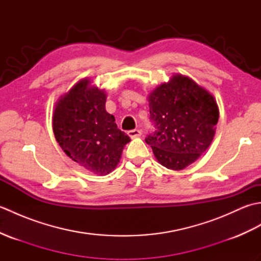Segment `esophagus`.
<instances>
[{
  "mask_svg": "<svg viewBox=\"0 0 261 261\" xmlns=\"http://www.w3.org/2000/svg\"><path fill=\"white\" fill-rule=\"evenodd\" d=\"M127 136H129L130 138H132V139H134V138H137V137H140L141 136V131L138 130V129L130 130V131H127Z\"/></svg>",
  "mask_w": 261,
  "mask_h": 261,
  "instance_id": "obj_1",
  "label": "esophagus"
}]
</instances>
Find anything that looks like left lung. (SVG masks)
I'll return each instance as SVG.
<instances>
[{"label":"left lung","instance_id":"obj_1","mask_svg":"<svg viewBox=\"0 0 261 261\" xmlns=\"http://www.w3.org/2000/svg\"><path fill=\"white\" fill-rule=\"evenodd\" d=\"M150 120L156 127L146 138L160 165L186 168L206 151L215 135L219 108L208 91L175 74L149 94Z\"/></svg>","mask_w":261,"mask_h":261}]
</instances>
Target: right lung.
<instances>
[{"instance_id":"1","label":"right lung","mask_w":261,"mask_h":261,"mask_svg":"<svg viewBox=\"0 0 261 261\" xmlns=\"http://www.w3.org/2000/svg\"><path fill=\"white\" fill-rule=\"evenodd\" d=\"M107 93L84 79L58 99L53 130L64 152L96 175H108L116 165L130 138L118 129L105 110Z\"/></svg>"}]
</instances>
